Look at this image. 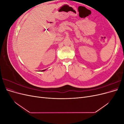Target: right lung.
Instances as JSON below:
<instances>
[{"label": "right lung", "instance_id": "obj_1", "mask_svg": "<svg viewBox=\"0 0 124 124\" xmlns=\"http://www.w3.org/2000/svg\"><path fill=\"white\" fill-rule=\"evenodd\" d=\"M46 69H45V70H40V71H46Z\"/></svg>", "mask_w": 124, "mask_h": 124}]
</instances>
